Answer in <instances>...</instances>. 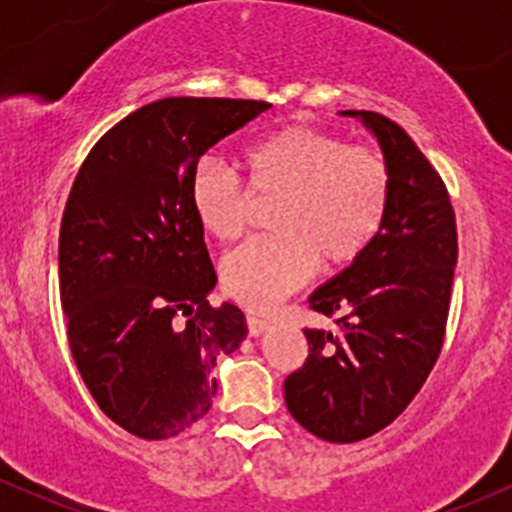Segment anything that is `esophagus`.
<instances>
[{"mask_svg": "<svg viewBox=\"0 0 512 512\" xmlns=\"http://www.w3.org/2000/svg\"><path fill=\"white\" fill-rule=\"evenodd\" d=\"M267 327H270V322H267L265 317H260V314L255 312L247 314V329H250V337H260Z\"/></svg>", "mask_w": 512, "mask_h": 512, "instance_id": "1", "label": "esophagus"}]
</instances>
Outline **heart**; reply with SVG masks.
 Returning a JSON list of instances; mask_svg holds the SVG:
<instances>
[{"mask_svg": "<svg viewBox=\"0 0 512 512\" xmlns=\"http://www.w3.org/2000/svg\"><path fill=\"white\" fill-rule=\"evenodd\" d=\"M245 185L218 158H203L190 178V208L200 227L230 242L255 203L270 237L237 247L223 260L225 292L250 309H267L309 280L317 262L339 270L359 260L384 227L391 170L379 151L342 136L289 126L242 151Z\"/></svg>", "mask_w": 512, "mask_h": 512, "instance_id": "obj_1", "label": "heart"}]
</instances>
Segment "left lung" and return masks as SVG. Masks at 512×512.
<instances>
[{"mask_svg":"<svg viewBox=\"0 0 512 512\" xmlns=\"http://www.w3.org/2000/svg\"><path fill=\"white\" fill-rule=\"evenodd\" d=\"M342 116L359 118L379 141L391 203L374 245L309 297L337 329H304L309 356L285 379V401L317 438L354 443L389 426L431 374L446 334L458 235L446 185L409 133L374 111Z\"/></svg>","mask_w":512,"mask_h":512,"instance_id":"obj_1","label":"left lung"}]
</instances>
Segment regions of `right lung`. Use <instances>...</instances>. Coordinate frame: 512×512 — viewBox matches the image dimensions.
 I'll return each mask as SVG.
<instances>
[{"label":"right lung","instance_id":"add662e5","mask_svg":"<svg viewBox=\"0 0 512 512\" xmlns=\"http://www.w3.org/2000/svg\"><path fill=\"white\" fill-rule=\"evenodd\" d=\"M245 98H160L91 148L59 232L66 337L101 411L146 441L178 436L213 406L218 354L245 314L213 307L218 275L190 208V178L220 138L267 111Z\"/></svg>","mask_w":512,"mask_h":512}]
</instances>
